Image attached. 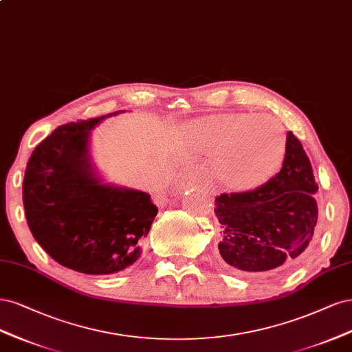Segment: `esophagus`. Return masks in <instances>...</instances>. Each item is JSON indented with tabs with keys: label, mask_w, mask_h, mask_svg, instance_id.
Here are the masks:
<instances>
[{
	"label": "esophagus",
	"mask_w": 352,
	"mask_h": 352,
	"mask_svg": "<svg viewBox=\"0 0 352 352\" xmlns=\"http://www.w3.org/2000/svg\"><path fill=\"white\" fill-rule=\"evenodd\" d=\"M191 175H192V173H190V174H188V177H191Z\"/></svg>",
	"instance_id": "34e87169"
}]
</instances>
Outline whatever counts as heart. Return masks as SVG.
<instances>
[{"instance_id":"obj_1","label":"heart","mask_w":352,"mask_h":352,"mask_svg":"<svg viewBox=\"0 0 352 352\" xmlns=\"http://www.w3.org/2000/svg\"><path fill=\"white\" fill-rule=\"evenodd\" d=\"M201 140L218 151L214 166L222 183L232 190H252L275 174L285 155V133L269 116L226 114L201 122Z\"/></svg>"}]
</instances>
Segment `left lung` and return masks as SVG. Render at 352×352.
Wrapping results in <instances>:
<instances>
[{
	"label": "left lung",
	"instance_id": "8db88e82",
	"mask_svg": "<svg viewBox=\"0 0 352 352\" xmlns=\"http://www.w3.org/2000/svg\"><path fill=\"white\" fill-rule=\"evenodd\" d=\"M319 190L302 144L287 134L280 171L254 190L222 192L214 199L221 223V262L238 274H256L296 265L317 223Z\"/></svg>",
	"mask_w": 352,
	"mask_h": 352
}]
</instances>
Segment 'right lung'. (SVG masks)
<instances>
[{
  "label": "right lung",
  "mask_w": 352,
  "mask_h": 352,
  "mask_svg": "<svg viewBox=\"0 0 352 352\" xmlns=\"http://www.w3.org/2000/svg\"><path fill=\"white\" fill-rule=\"evenodd\" d=\"M112 112L69 122L32 152L23 179L29 230L61 266L108 275L135 263L157 213L144 191L104 184L89 155L90 130Z\"/></svg>",
  "instance_id": "add662e5"
}]
</instances>
